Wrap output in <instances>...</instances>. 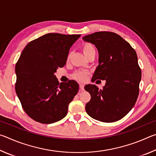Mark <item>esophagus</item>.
<instances>
[{"instance_id":"1","label":"esophagus","mask_w":156,"mask_h":156,"mask_svg":"<svg viewBox=\"0 0 156 156\" xmlns=\"http://www.w3.org/2000/svg\"><path fill=\"white\" fill-rule=\"evenodd\" d=\"M84 85L83 84H80V91H83L84 90Z\"/></svg>"}]
</instances>
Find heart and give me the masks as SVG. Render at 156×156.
<instances>
[{
    "instance_id": "heart-1",
    "label": "heart",
    "mask_w": 156,
    "mask_h": 156,
    "mask_svg": "<svg viewBox=\"0 0 156 156\" xmlns=\"http://www.w3.org/2000/svg\"><path fill=\"white\" fill-rule=\"evenodd\" d=\"M82 49H83V54L86 57H87L89 54H92V53H96V50H95L93 44L89 43L83 44ZM87 75L88 72H86V71H77L73 74V78L79 81H84L85 80Z\"/></svg>"
}]
</instances>
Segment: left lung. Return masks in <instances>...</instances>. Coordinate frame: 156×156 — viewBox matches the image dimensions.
<instances>
[{"label": "left lung", "instance_id": "obj_1", "mask_svg": "<svg viewBox=\"0 0 156 156\" xmlns=\"http://www.w3.org/2000/svg\"><path fill=\"white\" fill-rule=\"evenodd\" d=\"M83 40L94 44L98 51V66L91 80L106 81L103 89L95 84L84 87L91 95L86 112L104 122L122 119L133 107L139 94L141 69L136 52L120 36L109 31L95 32Z\"/></svg>", "mask_w": 156, "mask_h": 156}]
</instances>
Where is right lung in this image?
I'll list each match as a JSON object with an SVG mask.
<instances>
[{
	"mask_svg": "<svg viewBox=\"0 0 156 156\" xmlns=\"http://www.w3.org/2000/svg\"><path fill=\"white\" fill-rule=\"evenodd\" d=\"M80 34H47L29 43L16 65L15 89L26 113L37 122L51 124L67 114L77 94L74 80L59 83L54 73L64 67L69 51Z\"/></svg>",
	"mask_w": 156,
	"mask_h": 156,
	"instance_id": "1",
	"label": "right lung"
}]
</instances>
